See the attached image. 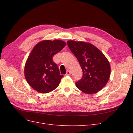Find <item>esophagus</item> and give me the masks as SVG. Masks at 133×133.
<instances>
[{
  "instance_id": "34e87169",
  "label": "esophagus",
  "mask_w": 133,
  "mask_h": 133,
  "mask_svg": "<svg viewBox=\"0 0 133 133\" xmlns=\"http://www.w3.org/2000/svg\"><path fill=\"white\" fill-rule=\"evenodd\" d=\"M71 75V72L69 71H67L66 72V75L68 76V75Z\"/></svg>"
}]
</instances>
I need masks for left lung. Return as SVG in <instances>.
I'll return each instance as SVG.
<instances>
[{
    "label": "left lung",
    "instance_id": "obj_1",
    "mask_svg": "<svg viewBox=\"0 0 133 133\" xmlns=\"http://www.w3.org/2000/svg\"><path fill=\"white\" fill-rule=\"evenodd\" d=\"M67 43L83 72L82 79L75 83L76 87L86 94L97 93L105 86L110 77L108 59L98 48L89 43L68 40Z\"/></svg>",
    "mask_w": 133,
    "mask_h": 133
}]
</instances>
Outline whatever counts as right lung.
<instances>
[{
    "label": "right lung",
    "instance_id": "1",
    "mask_svg": "<svg viewBox=\"0 0 133 133\" xmlns=\"http://www.w3.org/2000/svg\"><path fill=\"white\" fill-rule=\"evenodd\" d=\"M66 45L60 40H45L32 49L25 63L24 74L27 83L37 92L50 93L59 86L63 75L52 58Z\"/></svg>",
    "mask_w": 133,
    "mask_h": 133
}]
</instances>
